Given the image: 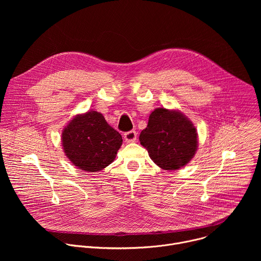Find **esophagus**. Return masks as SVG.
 I'll return each instance as SVG.
<instances>
[{"label":"esophagus","instance_id":"esophagus-1","mask_svg":"<svg viewBox=\"0 0 261 261\" xmlns=\"http://www.w3.org/2000/svg\"><path fill=\"white\" fill-rule=\"evenodd\" d=\"M136 137H137V133L134 130L128 131L124 134V138L127 142H134L136 140Z\"/></svg>","mask_w":261,"mask_h":261}]
</instances>
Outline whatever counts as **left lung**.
I'll use <instances>...</instances> for the list:
<instances>
[{
    "label": "left lung",
    "mask_w": 261,
    "mask_h": 261,
    "mask_svg": "<svg viewBox=\"0 0 261 261\" xmlns=\"http://www.w3.org/2000/svg\"><path fill=\"white\" fill-rule=\"evenodd\" d=\"M139 141L162 169L176 170L191 161L197 151V131L178 110L156 108L141 131Z\"/></svg>",
    "instance_id": "1"
}]
</instances>
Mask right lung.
I'll return each mask as SVG.
<instances>
[{"instance_id":"add662e5","label":"right lung","mask_w":261,"mask_h":261,"mask_svg":"<svg viewBox=\"0 0 261 261\" xmlns=\"http://www.w3.org/2000/svg\"><path fill=\"white\" fill-rule=\"evenodd\" d=\"M122 142V135L95 110L75 116L62 132L65 155L88 172L100 171L113 163Z\"/></svg>"}]
</instances>
